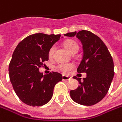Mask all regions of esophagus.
Here are the masks:
<instances>
[{
  "label": "esophagus",
  "mask_w": 122,
  "mask_h": 122,
  "mask_svg": "<svg viewBox=\"0 0 122 122\" xmlns=\"http://www.w3.org/2000/svg\"><path fill=\"white\" fill-rule=\"evenodd\" d=\"M70 79L71 77L67 76H64V75L62 76V80H69Z\"/></svg>",
  "instance_id": "34e87169"
}]
</instances>
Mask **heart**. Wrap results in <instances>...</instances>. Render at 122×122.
I'll list each match as a JSON object with an SVG mask.
<instances>
[{"label": "heart", "mask_w": 122, "mask_h": 122, "mask_svg": "<svg viewBox=\"0 0 122 122\" xmlns=\"http://www.w3.org/2000/svg\"><path fill=\"white\" fill-rule=\"evenodd\" d=\"M64 46L71 53H76L77 52L79 49V46L76 41L72 40H69L66 41L64 42ZM55 46H53L50 48L49 51V58H52L54 55L55 52ZM74 65L72 63H60L57 65V69L60 70L62 72H67L68 71L71 70L72 68H73Z\"/></svg>", "instance_id": "obj_1"}]
</instances>
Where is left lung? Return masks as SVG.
I'll return each instance as SVG.
<instances>
[{"label": "left lung", "mask_w": 122, "mask_h": 122, "mask_svg": "<svg viewBox=\"0 0 122 122\" xmlns=\"http://www.w3.org/2000/svg\"><path fill=\"white\" fill-rule=\"evenodd\" d=\"M65 36L74 37L80 40L83 48V57L77 73H86V77H73L80 85L71 90L72 100L80 104L92 106L100 102L107 95L114 76V64L112 56L106 45L92 32L82 30L71 32Z\"/></svg>", "instance_id": "obj_1"}]
</instances>
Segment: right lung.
I'll list each match as a JSON object with an SVG mask.
<instances>
[{"label":"right lung","mask_w":122,"mask_h":122,"mask_svg":"<svg viewBox=\"0 0 122 122\" xmlns=\"http://www.w3.org/2000/svg\"><path fill=\"white\" fill-rule=\"evenodd\" d=\"M60 35L35 34L22 40L13 53L9 65V75L14 90L19 99L32 107H40L51 99L53 88L62 76L52 71L47 75L39 68L49 60L50 48Z\"/></svg>","instance_id":"right-lung-1"}]
</instances>
